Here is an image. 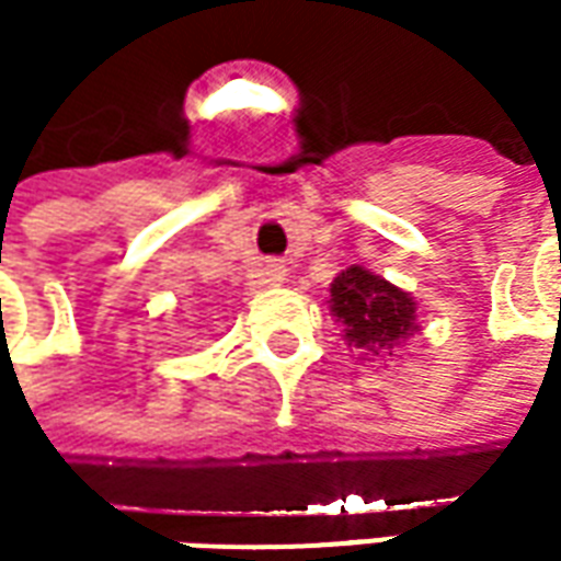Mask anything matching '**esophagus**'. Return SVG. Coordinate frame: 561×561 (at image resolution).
Wrapping results in <instances>:
<instances>
[{
  "mask_svg": "<svg viewBox=\"0 0 561 561\" xmlns=\"http://www.w3.org/2000/svg\"><path fill=\"white\" fill-rule=\"evenodd\" d=\"M285 273H288V270H285V264H279V261H267V264H264V279H267L270 285H279V282L285 279Z\"/></svg>",
  "mask_w": 561,
  "mask_h": 561,
  "instance_id": "1",
  "label": "esophagus"
}]
</instances>
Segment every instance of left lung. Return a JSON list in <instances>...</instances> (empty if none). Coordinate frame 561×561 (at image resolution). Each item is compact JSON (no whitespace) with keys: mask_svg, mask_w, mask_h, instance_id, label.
Here are the masks:
<instances>
[{"mask_svg":"<svg viewBox=\"0 0 561 561\" xmlns=\"http://www.w3.org/2000/svg\"><path fill=\"white\" fill-rule=\"evenodd\" d=\"M330 312L342 321L348 345L378 354L414 328V300L369 270L352 267L330 285Z\"/></svg>","mask_w":561,"mask_h":561,"instance_id":"obj_1","label":"left lung"}]
</instances>
